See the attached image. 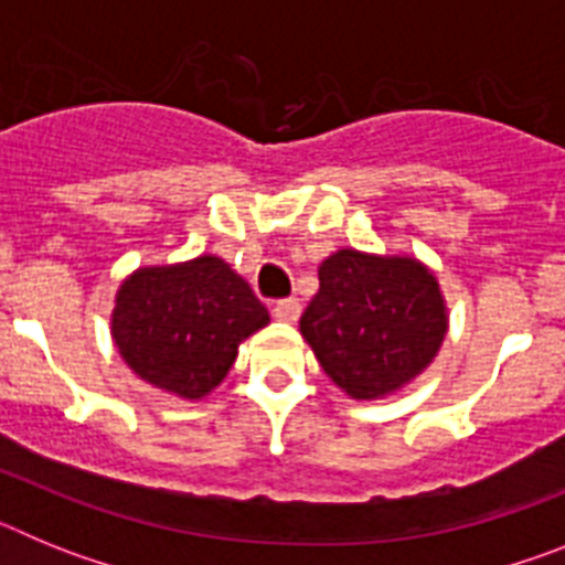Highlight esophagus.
I'll use <instances>...</instances> for the list:
<instances>
[{
	"instance_id": "1",
	"label": "esophagus",
	"mask_w": 565,
	"mask_h": 565,
	"mask_svg": "<svg viewBox=\"0 0 565 565\" xmlns=\"http://www.w3.org/2000/svg\"><path fill=\"white\" fill-rule=\"evenodd\" d=\"M299 313H302L299 299H279V302H274V319H279V322H288V326H294V322L299 319Z\"/></svg>"
}]
</instances>
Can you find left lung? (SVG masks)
<instances>
[{
  "instance_id": "obj_1",
  "label": "left lung",
  "mask_w": 565,
  "mask_h": 565,
  "mask_svg": "<svg viewBox=\"0 0 565 565\" xmlns=\"http://www.w3.org/2000/svg\"><path fill=\"white\" fill-rule=\"evenodd\" d=\"M450 328L436 274L407 254L339 248L319 266V291L299 319L322 371L356 402L422 376Z\"/></svg>"
}]
</instances>
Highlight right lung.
<instances>
[{"mask_svg":"<svg viewBox=\"0 0 565 565\" xmlns=\"http://www.w3.org/2000/svg\"><path fill=\"white\" fill-rule=\"evenodd\" d=\"M266 306L214 254L135 268L115 294L109 333L135 376L172 396H209L232 371L239 342L266 328Z\"/></svg>","mask_w":565,"mask_h":565,"instance_id":"obj_1","label":"right lung"}]
</instances>
